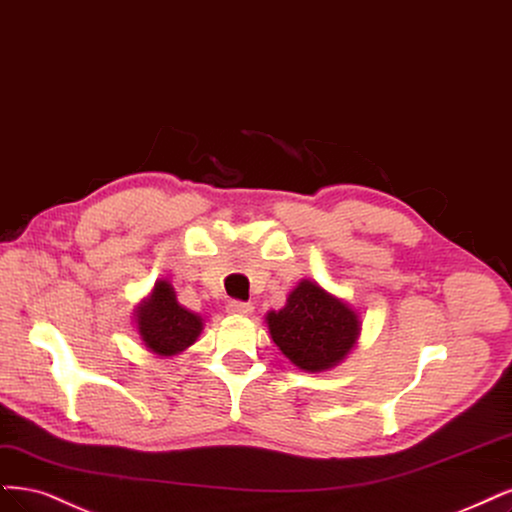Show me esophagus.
<instances>
[{"label": "esophagus", "instance_id": "34e87169", "mask_svg": "<svg viewBox=\"0 0 512 512\" xmlns=\"http://www.w3.org/2000/svg\"><path fill=\"white\" fill-rule=\"evenodd\" d=\"M226 311L231 315H250L254 311V307L245 301H228Z\"/></svg>", "mask_w": 512, "mask_h": 512}]
</instances>
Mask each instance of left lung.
Masks as SVG:
<instances>
[{"label": "left lung", "instance_id": "1", "mask_svg": "<svg viewBox=\"0 0 512 512\" xmlns=\"http://www.w3.org/2000/svg\"><path fill=\"white\" fill-rule=\"evenodd\" d=\"M271 339L292 364L317 373L339 364L354 347L360 320L315 281H301L284 309L267 315Z\"/></svg>", "mask_w": 512, "mask_h": 512}]
</instances>
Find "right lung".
<instances>
[{
  "instance_id": "1",
  "label": "right lung",
  "mask_w": 512,
  "mask_h": 512,
  "mask_svg": "<svg viewBox=\"0 0 512 512\" xmlns=\"http://www.w3.org/2000/svg\"><path fill=\"white\" fill-rule=\"evenodd\" d=\"M137 328L150 351L173 356L197 341L203 322L197 313L178 303L171 284L158 281L148 301L137 311Z\"/></svg>"
}]
</instances>
